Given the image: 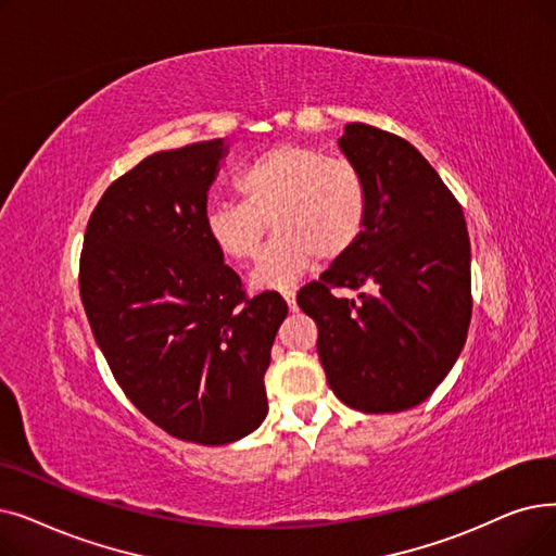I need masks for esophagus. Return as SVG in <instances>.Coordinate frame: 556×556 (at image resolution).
<instances>
[{
  "label": "esophagus",
  "instance_id": "esophagus-1",
  "mask_svg": "<svg viewBox=\"0 0 556 556\" xmlns=\"http://www.w3.org/2000/svg\"><path fill=\"white\" fill-rule=\"evenodd\" d=\"M281 298L286 300L288 308H291V311H298V304H295V288H286V291H281Z\"/></svg>",
  "mask_w": 556,
  "mask_h": 556
}]
</instances>
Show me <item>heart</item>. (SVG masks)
<instances>
[{"label": "heart", "instance_id": "b5f03b06", "mask_svg": "<svg viewBox=\"0 0 556 556\" xmlns=\"http://www.w3.org/2000/svg\"><path fill=\"white\" fill-rule=\"evenodd\" d=\"M236 188L240 200L211 204L204 225L223 256L250 261L270 223L275 238L252 270L254 288H286L316 258H343L368 223L364 175L313 144H275L238 175Z\"/></svg>", "mask_w": 556, "mask_h": 556}]
</instances>
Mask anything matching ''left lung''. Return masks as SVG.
<instances>
[{
	"label": "left lung",
	"instance_id": "1",
	"mask_svg": "<svg viewBox=\"0 0 556 556\" xmlns=\"http://www.w3.org/2000/svg\"><path fill=\"white\" fill-rule=\"evenodd\" d=\"M338 148L368 186L358 243L298 293L318 325L333 395L364 414L425 402L464 350L472 316L470 238L439 173L404 138L352 123ZM333 287L361 290L336 299Z\"/></svg>",
	"mask_w": 556,
	"mask_h": 556
}]
</instances>
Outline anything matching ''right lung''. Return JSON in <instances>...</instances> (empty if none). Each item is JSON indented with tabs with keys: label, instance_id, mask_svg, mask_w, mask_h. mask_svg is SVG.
Instances as JSON below:
<instances>
[{
	"label": "right lung",
	"instance_id": "right-lung-1",
	"mask_svg": "<svg viewBox=\"0 0 556 556\" xmlns=\"http://www.w3.org/2000/svg\"><path fill=\"white\" fill-rule=\"evenodd\" d=\"M225 138L156 152L115 179L84 238L79 291L106 364L138 412L175 439L225 445L268 414L263 375L288 306L245 298L211 243L208 188Z\"/></svg>",
	"mask_w": 556,
	"mask_h": 556
}]
</instances>
